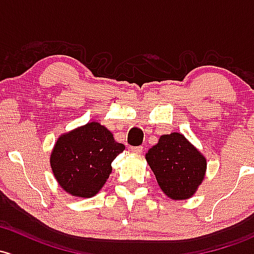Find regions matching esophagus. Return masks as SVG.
Here are the masks:
<instances>
[{
	"label": "esophagus",
	"instance_id": "obj_1",
	"mask_svg": "<svg viewBox=\"0 0 254 254\" xmlns=\"http://www.w3.org/2000/svg\"><path fill=\"white\" fill-rule=\"evenodd\" d=\"M129 149L131 152H134V153H142V151H143V147L142 146H137V147H129Z\"/></svg>",
	"mask_w": 254,
	"mask_h": 254
}]
</instances>
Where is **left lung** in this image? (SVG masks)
<instances>
[{"mask_svg": "<svg viewBox=\"0 0 254 254\" xmlns=\"http://www.w3.org/2000/svg\"><path fill=\"white\" fill-rule=\"evenodd\" d=\"M146 159L162 191L173 199L191 197L204 178L207 162L184 135L172 132L159 137Z\"/></svg>", "mask_w": 254, "mask_h": 254, "instance_id": "left-lung-1", "label": "left lung"}]
</instances>
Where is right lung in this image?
<instances>
[{
  "instance_id": "1",
  "label": "right lung",
  "mask_w": 254,
  "mask_h": 254,
  "mask_svg": "<svg viewBox=\"0 0 254 254\" xmlns=\"http://www.w3.org/2000/svg\"><path fill=\"white\" fill-rule=\"evenodd\" d=\"M124 149L108 129L92 122L58 138L51 154V167L63 190L89 198L105 185L112 162Z\"/></svg>"
}]
</instances>
